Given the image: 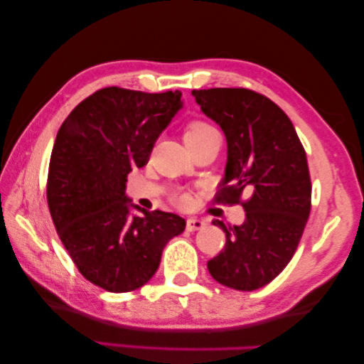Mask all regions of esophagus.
I'll return each mask as SVG.
<instances>
[{
  "label": "esophagus",
  "mask_w": 364,
  "mask_h": 364,
  "mask_svg": "<svg viewBox=\"0 0 364 364\" xmlns=\"http://www.w3.org/2000/svg\"><path fill=\"white\" fill-rule=\"evenodd\" d=\"M186 228H187L188 232H195V230L203 229V228H205V223L200 221V219L190 218V219H187V225H186Z\"/></svg>",
  "instance_id": "esophagus-1"
}]
</instances>
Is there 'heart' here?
<instances>
[{
    "label": "heart",
    "instance_id": "1",
    "mask_svg": "<svg viewBox=\"0 0 364 364\" xmlns=\"http://www.w3.org/2000/svg\"><path fill=\"white\" fill-rule=\"evenodd\" d=\"M218 130L214 129L210 122L206 121H192L186 129V134H183V140H186V145L188 148H192L196 143L203 141L208 136L216 134ZM178 201L181 203H187L188 196L187 195H181L178 196Z\"/></svg>",
    "mask_w": 364,
    "mask_h": 364
}]
</instances>
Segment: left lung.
<instances>
[{
    "mask_svg": "<svg viewBox=\"0 0 364 364\" xmlns=\"http://www.w3.org/2000/svg\"><path fill=\"white\" fill-rule=\"evenodd\" d=\"M192 95L228 140L218 201L245 210L242 225L213 221L225 232V245L208 261V271L225 287L261 289L289 264L311 211L305 148L289 116L264 95L248 88H208ZM245 191L250 196L243 200Z\"/></svg>",
    "mask_w": 364,
    "mask_h": 364,
    "instance_id": "8db88e82",
    "label": "left lung"
}]
</instances>
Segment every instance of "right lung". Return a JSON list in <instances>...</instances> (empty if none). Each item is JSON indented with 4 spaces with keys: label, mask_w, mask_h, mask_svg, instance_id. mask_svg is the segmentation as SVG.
<instances>
[{
    "label": "right lung",
    "mask_w": 364,
    "mask_h": 364,
    "mask_svg": "<svg viewBox=\"0 0 364 364\" xmlns=\"http://www.w3.org/2000/svg\"><path fill=\"white\" fill-rule=\"evenodd\" d=\"M182 93H145L119 87L95 92L59 127L48 169L53 224L77 269L98 287L124 294L154 276L186 219L139 206L129 214V172L143 168L154 141L182 108Z\"/></svg>",
    "instance_id": "add662e5"
}]
</instances>
